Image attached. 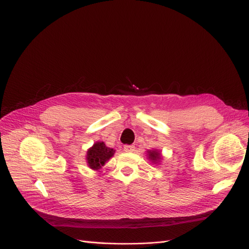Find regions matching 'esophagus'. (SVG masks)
<instances>
[{"mask_svg":"<svg viewBox=\"0 0 249 249\" xmlns=\"http://www.w3.org/2000/svg\"><path fill=\"white\" fill-rule=\"evenodd\" d=\"M134 149H136V147H134L133 145H125L124 146L125 152H132V151H134Z\"/></svg>","mask_w":249,"mask_h":249,"instance_id":"1","label":"esophagus"}]
</instances>
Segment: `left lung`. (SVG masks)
Here are the masks:
<instances>
[{"label": "left lung", "mask_w": 249, "mask_h": 249, "mask_svg": "<svg viewBox=\"0 0 249 249\" xmlns=\"http://www.w3.org/2000/svg\"><path fill=\"white\" fill-rule=\"evenodd\" d=\"M149 159L152 161H158L160 159V154L158 151H149Z\"/></svg>", "instance_id": "1"}]
</instances>
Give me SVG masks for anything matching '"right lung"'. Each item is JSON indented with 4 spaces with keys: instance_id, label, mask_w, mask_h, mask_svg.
Listing matches in <instances>:
<instances>
[{
    "instance_id": "add662e5",
    "label": "right lung",
    "mask_w": 249,
    "mask_h": 249,
    "mask_svg": "<svg viewBox=\"0 0 249 249\" xmlns=\"http://www.w3.org/2000/svg\"><path fill=\"white\" fill-rule=\"evenodd\" d=\"M113 153H115L113 149L106 147L103 142H98L88 151V164L94 170L100 169Z\"/></svg>"
}]
</instances>
